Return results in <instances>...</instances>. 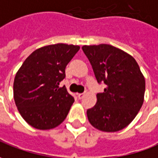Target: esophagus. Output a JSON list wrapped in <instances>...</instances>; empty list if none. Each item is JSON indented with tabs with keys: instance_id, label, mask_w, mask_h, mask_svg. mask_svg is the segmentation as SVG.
Returning a JSON list of instances; mask_svg holds the SVG:
<instances>
[{
	"instance_id": "34e87169",
	"label": "esophagus",
	"mask_w": 158,
	"mask_h": 158,
	"mask_svg": "<svg viewBox=\"0 0 158 158\" xmlns=\"http://www.w3.org/2000/svg\"><path fill=\"white\" fill-rule=\"evenodd\" d=\"M84 95H85V94H83V93L77 94V97H78V99H82Z\"/></svg>"
}]
</instances>
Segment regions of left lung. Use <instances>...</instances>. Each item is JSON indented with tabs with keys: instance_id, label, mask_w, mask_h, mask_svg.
<instances>
[{
	"instance_id": "8db88e82",
	"label": "left lung",
	"mask_w": 158,
	"mask_h": 158,
	"mask_svg": "<svg viewBox=\"0 0 158 158\" xmlns=\"http://www.w3.org/2000/svg\"><path fill=\"white\" fill-rule=\"evenodd\" d=\"M82 51L92 65L103 93L87 110L89 123L102 131L114 132L127 127L134 119L143 103L145 80L138 63L126 52L110 45H83Z\"/></svg>"
}]
</instances>
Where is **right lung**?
I'll list each match as a JSON object with an SVG mask.
<instances>
[{
  "instance_id": "obj_1",
  "label": "right lung",
  "mask_w": 158,
  "mask_h": 158,
  "mask_svg": "<svg viewBox=\"0 0 158 158\" xmlns=\"http://www.w3.org/2000/svg\"><path fill=\"white\" fill-rule=\"evenodd\" d=\"M80 49L74 44H56L39 48L17 71L14 98L18 111L31 127L53 129L64 120L74 102L65 86V68Z\"/></svg>"
}]
</instances>
